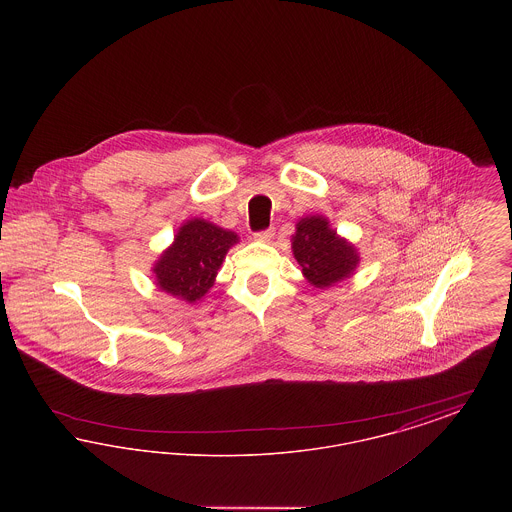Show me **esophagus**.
<instances>
[{
    "label": "esophagus",
    "mask_w": 512,
    "mask_h": 512,
    "mask_svg": "<svg viewBox=\"0 0 512 512\" xmlns=\"http://www.w3.org/2000/svg\"><path fill=\"white\" fill-rule=\"evenodd\" d=\"M255 240H259V242H270L272 238H274V228H267V230H261V232H255V236H253Z\"/></svg>",
    "instance_id": "1"
}]
</instances>
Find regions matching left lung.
Returning a JSON list of instances; mask_svg holds the SVG:
<instances>
[{
  "instance_id": "obj_1",
  "label": "left lung",
  "mask_w": 512,
  "mask_h": 512,
  "mask_svg": "<svg viewBox=\"0 0 512 512\" xmlns=\"http://www.w3.org/2000/svg\"><path fill=\"white\" fill-rule=\"evenodd\" d=\"M292 247L299 267L315 288H328L340 282L359 263L355 247L338 238L322 217L301 219Z\"/></svg>"
}]
</instances>
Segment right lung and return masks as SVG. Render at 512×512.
Wrapping results in <instances>:
<instances>
[{"mask_svg":"<svg viewBox=\"0 0 512 512\" xmlns=\"http://www.w3.org/2000/svg\"><path fill=\"white\" fill-rule=\"evenodd\" d=\"M236 242L238 236L230 230L203 219L188 220L155 263L159 290L190 303L201 299L213 286L226 251Z\"/></svg>","mask_w":512,"mask_h":512,"instance_id":"right-lung-1","label":"right lung"}]
</instances>
